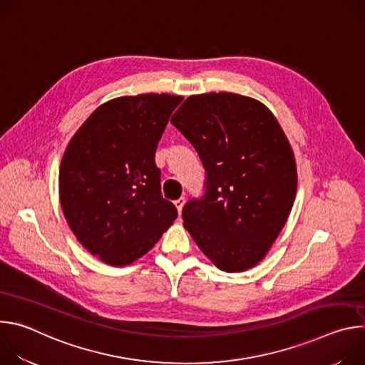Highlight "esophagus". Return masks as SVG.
Masks as SVG:
<instances>
[{
    "mask_svg": "<svg viewBox=\"0 0 365 365\" xmlns=\"http://www.w3.org/2000/svg\"><path fill=\"white\" fill-rule=\"evenodd\" d=\"M183 205H185V197H179L175 200V206L178 207V212L180 214L182 210H183Z\"/></svg>",
    "mask_w": 365,
    "mask_h": 365,
    "instance_id": "esophagus-1",
    "label": "esophagus"
}]
</instances>
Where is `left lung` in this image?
Listing matches in <instances>:
<instances>
[{"mask_svg":"<svg viewBox=\"0 0 365 365\" xmlns=\"http://www.w3.org/2000/svg\"><path fill=\"white\" fill-rule=\"evenodd\" d=\"M170 123L206 172L203 196L183 206V227L220 270L254 267L284 227L297 189L280 124L264 103L231 92L189 96Z\"/></svg>","mask_w":365,"mask_h":365,"instance_id":"left-lung-1","label":"left lung"}]
</instances>
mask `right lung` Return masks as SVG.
I'll return each mask as SVG.
<instances>
[{"label":"right lung","instance_id":"add662e5","mask_svg":"<svg viewBox=\"0 0 365 365\" xmlns=\"http://www.w3.org/2000/svg\"><path fill=\"white\" fill-rule=\"evenodd\" d=\"M183 96L143 93L102 103L69 141L59 170L63 215L103 263L127 266L178 217L163 199L154 154Z\"/></svg>","mask_w":365,"mask_h":365}]
</instances>
